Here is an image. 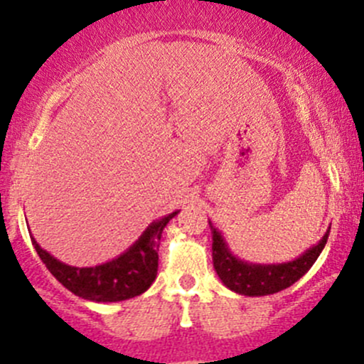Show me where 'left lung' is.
<instances>
[{
  "label": "left lung",
  "instance_id": "1",
  "mask_svg": "<svg viewBox=\"0 0 364 364\" xmlns=\"http://www.w3.org/2000/svg\"><path fill=\"white\" fill-rule=\"evenodd\" d=\"M210 228L211 236H213V243H211L213 254L211 256H213V267L217 276L220 277V281L229 290L240 295H247V297H263V295L277 294V291L297 283L313 267V263L318 259L320 252L323 250L327 238H329L331 229H327V232L316 245L309 247L302 256L295 257L294 261L261 264L249 263V261H243L238 256H235L222 232L217 228H213L211 222Z\"/></svg>",
  "mask_w": 364,
  "mask_h": 364
}]
</instances>
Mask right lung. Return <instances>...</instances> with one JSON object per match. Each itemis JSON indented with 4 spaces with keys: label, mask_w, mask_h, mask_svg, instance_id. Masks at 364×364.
Wrapping results in <instances>:
<instances>
[{
    "label": "right lung",
    "mask_w": 364,
    "mask_h": 364,
    "mask_svg": "<svg viewBox=\"0 0 364 364\" xmlns=\"http://www.w3.org/2000/svg\"><path fill=\"white\" fill-rule=\"evenodd\" d=\"M179 211L154 220L140 238L121 256L96 267H70L53 257L31 236L35 250L56 281L77 297L92 302H119L144 294L158 274V249L161 232Z\"/></svg>",
    "instance_id": "1"
}]
</instances>
